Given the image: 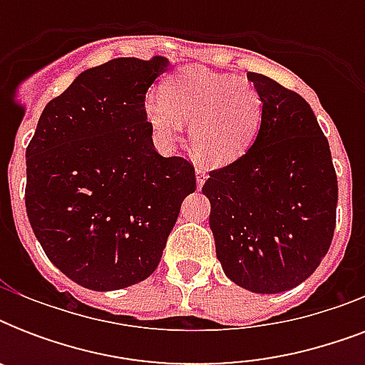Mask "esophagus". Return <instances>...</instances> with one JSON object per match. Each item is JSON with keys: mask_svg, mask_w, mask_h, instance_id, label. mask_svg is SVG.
<instances>
[{"mask_svg": "<svg viewBox=\"0 0 365 365\" xmlns=\"http://www.w3.org/2000/svg\"><path fill=\"white\" fill-rule=\"evenodd\" d=\"M195 174H197V187H202V183H205L206 182V178H208V176H206V172L205 170H202V168H197V172H195Z\"/></svg>", "mask_w": 365, "mask_h": 365, "instance_id": "34e87169", "label": "esophagus"}]
</instances>
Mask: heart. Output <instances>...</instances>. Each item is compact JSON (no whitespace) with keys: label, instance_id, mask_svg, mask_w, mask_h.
I'll list each match as a JSON object with an SVG mask.
<instances>
[{"label":"heart","instance_id":"b5f03b06","mask_svg":"<svg viewBox=\"0 0 365 365\" xmlns=\"http://www.w3.org/2000/svg\"><path fill=\"white\" fill-rule=\"evenodd\" d=\"M261 96L246 79L187 68L172 76L163 98L151 96L145 113L165 142H174L191 123L195 155L210 166L229 165L248 149L261 123Z\"/></svg>","mask_w":365,"mask_h":365}]
</instances>
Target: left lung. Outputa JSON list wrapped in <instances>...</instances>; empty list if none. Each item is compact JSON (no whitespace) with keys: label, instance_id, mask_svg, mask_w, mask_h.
I'll use <instances>...</instances> for the list:
<instances>
[{"label":"left lung","instance_id":"1","mask_svg":"<svg viewBox=\"0 0 365 365\" xmlns=\"http://www.w3.org/2000/svg\"><path fill=\"white\" fill-rule=\"evenodd\" d=\"M261 96L252 148L202 185L223 272L255 294L299 286L328 254L335 231L337 174L328 138L307 100L248 71Z\"/></svg>","mask_w":365,"mask_h":365}]
</instances>
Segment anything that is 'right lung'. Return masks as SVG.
<instances>
[{
    "label": "right lung",
    "instance_id": "right-lung-1",
    "mask_svg": "<svg viewBox=\"0 0 365 365\" xmlns=\"http://www.w3.org/2000/svg\"><path fill=\"white\" fill-rule=\"evenodd\" d=\"M168 60L113 58L45 106L26 148V214L47 257L73 282L121 289L157 269L193 163L153 145L145 93Z\"/></svg>",
    "mask_w": 365,
    "mask_h": 365
}]
</instances>
